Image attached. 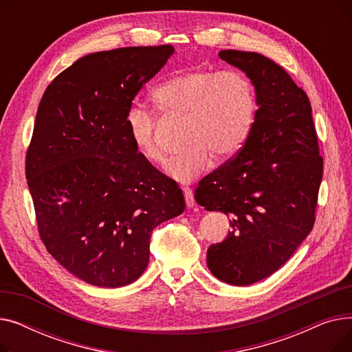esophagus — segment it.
I'll return each mask as SVG.
<instances>
[{
	"label": "esophagus",
	"instance_id": "34e87169",
	"mask_svg": "<svg viewBox=\"0 0 352 352\" xmlns=\"http://www.w3.org/2000/svg\"><path fill=\"white\" fill-rule=\"evenodd\" d=\"M184 191V197H186V202H187V207L188 208H192L195 206V199H194V195H192V190L191 188H182Z\"/></svg>",
	"mask_w": 352,
	"mask_h": 352
}]
</instances>
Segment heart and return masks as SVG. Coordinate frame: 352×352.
Listing matches in <instances>:
<instances>
[{
  "mask_svg": "<svg viewBox=\"0 0 352 352\" xmlns=\"http://www.w3.org/2000/svg\"><path fill=\"white\" fill-rule=\"evenodd\" d=\"M153 100L170 117L188 120L187 151L166 166L178 182H191L206 174L212 157L218 161L232 158L251 134L258 109L255 87L238 69L179 71L155 88ZM125 121L137 151L146 161L164 164L165 153L150 111L129 108Z\"/></svg>",
  "mask_w": 352,
  "mask_h": 352,
  "instance_id": "heart-1",
  "label": "heart"
}]
</instances>
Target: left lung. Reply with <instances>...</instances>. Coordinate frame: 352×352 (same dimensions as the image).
I'll return each instance as SVG.
<instances>
[{
	"instance_id": "left-lung-1",
	"label": "left lung",
	"mask_w": 352,
	"mask_h": 352,
	"mask_svg": "<svg viewBox=\"0 0 352 352\" xmlns=\"http://www.w3.org/2000/svg\"><path fill=\"white\" fill-rule=\"evenodd\" d=\"M218 55L247 74L258 109L241 150L199 181L195 201L231 217L232 231L208 248L207 265L218 280L243 287L280 270L311 232L322 157L309 100L283 67L258 52Z\"/></svg>"
}]
</instances>
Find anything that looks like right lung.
Returning <instances> with one entry per match:
<instances>
[{
	"label": "right lung",
	"mask_w": 352,
	"mask_h": 352,
	"mask_svg": "<svg viewBox=\"0 0 352 352\" xmlns=\"http://www.w3.org/2000/svg\"><path fill=\"white\" fill-rule=\"evenodd\" d=\"M173 54V45L88 54L40 101L25 158L36 224L48 252L87 284L138 280L153 230L186 210L182 190L137 151L125 121Z\"/></svg>",
	"instance_id": "right-lung-1"
}]
</instances>
